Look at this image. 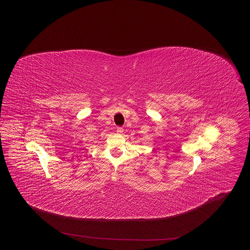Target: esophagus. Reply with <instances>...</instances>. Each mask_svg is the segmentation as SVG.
<instances>
[{
    "label": "esophagus",
    "instance_id": "obj_1",
    "mask_svg": "<svg viewBox=\"0 0 250 250\" xmlns=\"http://www.w3.org/2000/svg\"><path fill=\"white\" fill-rule=\"evenodd\" d=\"M117 132H118V133H123V132H124V128L121 127V126H118V127H117Z\"/></svg>",
    "mask_w": 250,
    "mask_h": 250
}]
</instances>
